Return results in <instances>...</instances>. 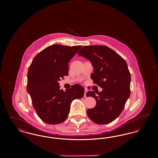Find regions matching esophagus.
Listing matches in <instances>:
<instances>
[{"instance_id": "34e87169", "label": "esophagus", "mask_w": 158, "mask_h": 158, "mask_svg": "<svg viewBox=\"0 0 158 158\" xmlns=\"http://www.w3.org/2000/svg\"><path fill=\"white\" fill-rule=\"evenodd\" d=\"M87 92H88V90H87V89H85L84 90V97H86V94Z\"/></svg>"}]
</instances>
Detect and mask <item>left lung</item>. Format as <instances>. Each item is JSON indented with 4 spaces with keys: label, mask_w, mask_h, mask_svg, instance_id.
<instances>
[{
    "label": "left lung",
    "mask_w": 158,
    "mask_h": 158,
    "mask_svg": "<svg viewBox=\"0 0 158 158\" xmlns=\"http://www.w3.org/2000/svg\"><path fill=\"white\" fill-rule=\"evenodd\" d=\"M77 54L90 60L94 68L90 77L102 88L100 93L96 92L98 95L94 91L86 93V97L97 101L94 108L87 110V114L95 123H110L120 115L130 95L131 76L127 63L105 45L84 46Z\"/></svg>",
    "instance_id": "left-lung-1"
}]
</instances>
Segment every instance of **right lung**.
<instances>
[{
    "instance_id": "obj_1",
    "label": "right lung",
    "mask_w": 158,
    "mask_h": 158,
    "mask_svg": "<svg viewBox=\"0 0 158 158\" xmlns=\"http://www.w3.org/2000/svg\"><path fill=\"white\" fill-rule=\"evenodd\" d=\"M81 47L48 46L36 55L29 67L27 92L38 116L47 124L63 122L68 118L72 101L84 95L81 85L75 84L64 91L59 83L61 78L68 75V63Z\"/></svg>"
}]
</instances>
